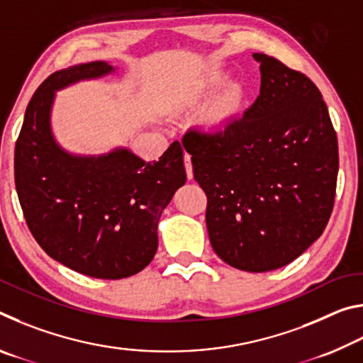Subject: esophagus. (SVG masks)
<instances>
[{"label": "esophagus", "instance_id": "obj_1", "mask_svg": "<svg viewBox=\"0 0 363 363\" xmlns=\"http://www.w3.org/2000/svg\"><path fill=\"white\" fill-rule=\"evenodd\" d=\"M184 164H186L187 177H189V179H192V177H194V168H192V160H190L189 153H186V155H184Z\"/></svg>", "mask_w": 363, "mask_h": 363}]
</instances>
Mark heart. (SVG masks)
Here are the masks:
<instances>
[{"mask_svg": "<svg viewBox=\"0 0 363 363\" xmlns=\"http://www.w3.org/2000/svg\"><path fill=\"white\" fill-rule=\"evenodd\" d=\"M227 79V72L223 69H210L201 73L194 82L176 89L171 96L174 107H189L199 102L201 97L213 93ZM243 91L238 83H229L219 96L201 113V123L211 131H223L237 118L242 108Z\"/></svg>", "mask_w": 363, "mask_h": 363, "instance_id": "1", "label": "heart"}]
</instances>
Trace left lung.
I'll return each instance as SVG.
<instances>
[{"mask_svg": "<svg viewBox=\"0 0 363 363\" xmlns=\"http://www.w3.org/2000/svg\"><path fill=\"white\" fill-rule=\"evenodd\" d=\"M261 91L224 131L189 130L182 145L208 196L211 247L247 272L284 267L322 235L335 203L337 140L309 78L255 52Z\"/></svg>", "mask_w": 363, "mask_h": 363, "instance_id": "obj_1", "label": "left lung"}]
</instances>
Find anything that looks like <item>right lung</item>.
I'll return each instance as SVG.
<instances>
[{
	"mask_svg": "<svg viewBox=\"0 0 363 363\" xmlns=\"http://www.w3.org/2000/svg\"><path fill=\"white\" fill-rule=\"evenodd\" d=\"M113 72L96 60L46 78L28 102L14 153L17 195L35 240L69 269L108 280L149 266L160 216L187 179L177 140L152 163L128 147L78 155L57 143L51 123L57 91Z\"/></svg>",
	"mask_w": 363,
	"mask_h": 363,
	"instance_id": "1",
	"label": "right lung"
}]
</instances>
